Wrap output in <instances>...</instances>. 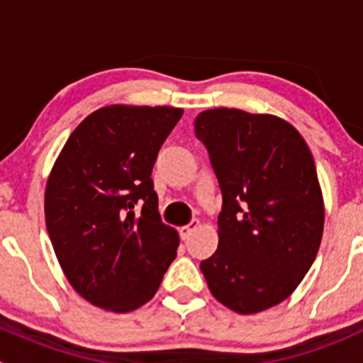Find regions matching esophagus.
Wrapping results in <instances>:
<instances>
[{
  "mask_svg": "<svg viewBox=\"0 0 363 363\" xmlns=\"http://www.w3.org/2000/svg\"><path fill=\"white\" fill-rule=\"evenodd\" d=\"M199 226H200V221H196V219H193V221L189 223V225L182 226V228L179 230V233H181V239L182 240H188L189 237L193 235V232H195V230L199 228Z\"/></svg>",
  "mask_w": 363,
  "mask_h": 363,
  "instance_id": "34e87169",
  "label": "esophagus"
}]
</instances>
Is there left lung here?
<instances>
[{
    "label": "left lung",
    "instance_id": "8db88e82",
    "mask_svg": "<svg viewBox=\"0 0 363 363\" xmlns=\"http://www.w3.org/2000/svg\"><path fill=\"white\" fill-rule=\"evenodd\" d=\"M223 207L218 250L200 263L218 302L255 314L288 298L313 265L325 207L313 155L284 119L211 108L195 119Z\"/></svg>",
    "mask_w": 363,
    "mask_h": 363
}]
</instances>
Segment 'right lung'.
I'll use <instances>...</instances> for the list:
<instances>
[{"mask_svg": "<svg viewBox=\"0 0 363 363\" xmlns=\"http://www.w3.org/2000/svg\"><path fill=\"white\" fill-rule=\"evenodd\" d=\"M181 116L174 107L98 108L54 163L47 232L69 284L93 306L112 313L144 306L177 256L179 233L161 223L151 174Z\"/></svg>", "mask_w": 363, "mask_h": 363, "instance_id": "obj_1", "label": "right lung"}]
</instances>
